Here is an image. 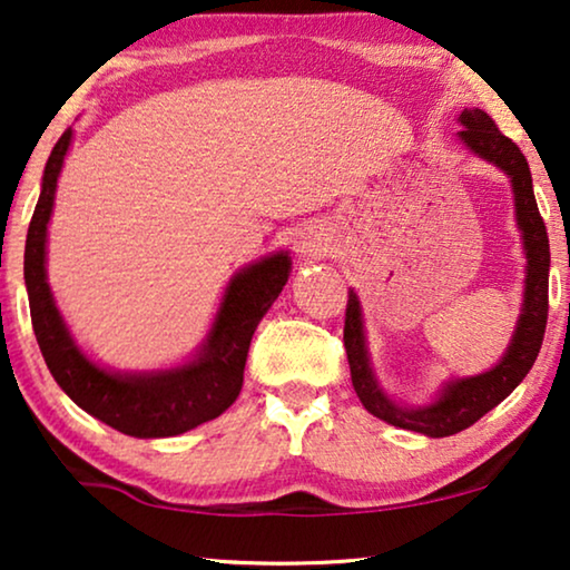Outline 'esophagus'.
I'll return each instance as SVG.
<instances>
[{"label": "esophagus", "instance_id": "obj_1", "mask_svg": "<svg viewBox=\"0 0 570 570\" xmlns=\"http://www.w3.org/2000/svg\"><path fill=\"white\" fill-rule=\"evenodd\" d=\"M295 254L303 259H321L326 254V242L324 236L316 234V230L308 228L295 238Z\"/></svg>", "mask_w": 570, "mask_h": 570}]
</instances>
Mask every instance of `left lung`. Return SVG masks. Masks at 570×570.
<instances>
[{"mask_svg":"<svg viewBox=\"0 0 570 570\" xmlns=\"http://www.w3.org/2000/svg\"><path fill=\"white\" fill-rule=\"evenodd\" d=\"M460 141L481 159L497 164L509 175L511 193H514V216L517 226L522 230L527 275H524V301L519 313L514 336L507 346L504 357L497 367L485 370L481 375L458 377L442 387L440 395L426 406H401L387 399L383 387L377 385L373 367H370V354L365 342V326H362V308L357 293L350 291L344 316V346L346 360H350L352 385L357 391L362 406L370 414L383 419V422L419 432L426 436H450L475 424L493 406H499L514 387L530 373L538 352L542 346L548 324V275H550V244L546 220L538 210L534 200L530 164L519 146L507 138L491 120L489 112L478 107H465L460 112Z\"/></svg>","mask_w":570,"mask_h":570,"instance_id":"8db88e82","label":"left lung"}]
</instances>
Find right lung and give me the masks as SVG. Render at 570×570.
<instances>
[{"mask_svg":"<svg viewBox=\"0 0 570 570\" xmlns=\"http://www.w3.org/2000/svg\"><path fill=\"white\" fill-rule=\"evenodd\" d=\"M71 128L48 156L40 197L24 242V287L32 332L53 381L89 416L128 436H175L224 414L244 385V365L259 321L291 277L287 252L238 269L226 285L208 336L185 365L151 373H110L71 340L46 277V238Z\"/></svg>","mask_w":570,"mask_h":570,"instance_id":"right-lung-1","label":"right lung"}]
</instances>
